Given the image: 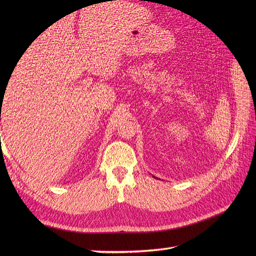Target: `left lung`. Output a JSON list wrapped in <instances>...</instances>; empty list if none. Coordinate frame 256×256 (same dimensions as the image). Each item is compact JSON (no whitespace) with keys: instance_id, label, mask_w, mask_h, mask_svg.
Wrapping results in <instances>:
<instances>
[{"instance_id":"obj_1","label":"left lung","mask_w":256,"mask_h":256,"mask_svg":"<svg viewBox=\"0 0 256 256\" xmlns=\"http://www.w3.org/2000/svg\"><path fill=\"white\" fill-rule=\"evenodd\" d=\"M154 178H156V177H154Z\"/></svg>"}]
</instances>
